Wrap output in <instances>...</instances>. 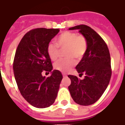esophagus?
<instances>
[{
	"mask_svg": "<svg viewBox=\"0 0 125 125\" xmlns=\"http://www.w3.org/2000/svg\"><path fill=\"white\" fill-rule=\"evenodd\" d=\"M63 77H66L67 74H65V73H63Z\"/></svg>",
	"mask_w": 125,
	"mask_h": 125,
	"instance_id": "esophagus-1",
	"label": "esophagus"
}]
</instances>
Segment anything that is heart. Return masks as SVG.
<instances>
[{"label": "heart", "instance_id": "1", "mask_svg": "<svg viewBox=\"0 0 125 125\" xmlns=\"http://www.w3.org/2000/svg\"><path fill=\"white\" fill-rule=\"evenodd\" d=\"M56 45L49 43L47 48V54L51 60H56L59 56L60 49H66L65 56L67 58L60 60L54 65L56 70L62 73L68 72L73 67L76 61L73 59L80 60L85 54L87 49V42L86 38L82 35H77L73 32H63L56 39Z\"/></svg>", "mask_w": 125, "mask_h": 125}]
</instances>
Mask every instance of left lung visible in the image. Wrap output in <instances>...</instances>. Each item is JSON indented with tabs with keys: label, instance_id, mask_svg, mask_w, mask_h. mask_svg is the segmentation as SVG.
I'll use <instances>...</instances> for the list:
<instances>
[{
	"label": "left lung",
	"instance_id": "obj_1",
	"mask_svg": "<svg viewBox=\"0 0 125 125\" xmlns=\"http://www.w3.org/2000/svg\"><path fill=\"white\" fill-rule=\"evenodd\" d=\"M78 30L86 38L87 49L76 66L78 73L85 74L83 80L68 75L71 83L68 87L71 97L82 106L93 104L102 96L112 76L111 59L108 46L103 38L89 26L80 24L69 28Z\"/></svg>",
	"mask_w": 125,
	"mask_h": 125
}]
</instances>
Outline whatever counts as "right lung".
<instances>
[{
	"label": "right lung",
	"mask_w": 125,
	"mask_h": 125,
	"mask_svg": "<svg viewBox=\"0 0 125 125\" xmlns=\"http://www.w3.org/2000/svg\"><path fill=\"white\" fill-rule=\"evenodd\" d=\"M58 28H36L27 32L21 40L15 54L13 69L21 95L29 104L45 108L54 103L63 76L60 71H52L47 48L56 36ZM44 70L51 77L42 75Z\"/></svg>",
	"instance_id": "obj_1"
}]
</instances>
